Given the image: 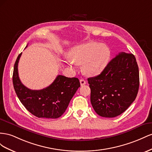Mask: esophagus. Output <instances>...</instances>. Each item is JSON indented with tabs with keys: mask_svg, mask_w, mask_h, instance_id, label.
<instances>
[{
	"mask_svg": "<svg viewBox=\"0 0 152 152\" xmlns=\"http://www.w3.org/2000/svg\"><path fill=\"white\" fill-rule=\"evenodd\" d=\"M80 84H81V86H83V85H84L86 84V81H85L83 79H81V80H80Z\"/></svg>",
	"mask_w": 152,
	"mask_h": 152,
	"instance_id": "34e87169",
	"label": "esophagus"
}]
</instances>
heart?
Segmentation results:
<instances>
[{
  "label": "heart",
  "instance_id": "b5f03b06",
  "mask_svg": "<svg viewBox=\"0 0 152 152\" xmlns=\"http://www.w3.org/2000/svg\"><path fill=\"white\" fill-rule=\"evenodd\" d=\"M110 56V51L106 45L91 41L76 46L70 53V59L77 65L82 64L85 75L95 76L104 69Z\"/></svg>",
  "mask_w": 152,
  "mask_h": 152
}]
</instances>
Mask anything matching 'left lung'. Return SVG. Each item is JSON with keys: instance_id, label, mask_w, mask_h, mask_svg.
<instances>
[{"instance_id": "8db88e82", "label": "left lung", "mask_w": 152, "mask_h": 152, "mask_svg": "<svg viewBox=\"0 0 152 152\" xmlns=\"http://www.w3.org/2000/svg\"><path fill=\"white\" fill-rule=\"evenodd\" d=\"M90 102L101 116L121 115L135 100L140 86L136 59L132 53L121 52L97 76L88 78Z\"/></svg>"}]
</instances>
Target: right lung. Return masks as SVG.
Returning a JSON list of instances; mask_svg holds the SVG:
<instances>
[{"label":"right lung","mask_w":152,"mask_h":152,"mask_svg":"<svg viewBox=\"0 0 152 152\" xmlns=\"http://www.w3.org/2000/svg\"><path fill=\"white\" fill-rule=\"evenodd\" d=\"M21 55V53L17 57L12 75V83L19 100L30 113L38 118H59L66 111L71 99L80 86L79 80L77 77L58 75L45 88L39 90L29 89L19 78L18 65Z\"/></svg>","instance_id":"add662e5"}]
</instances>
